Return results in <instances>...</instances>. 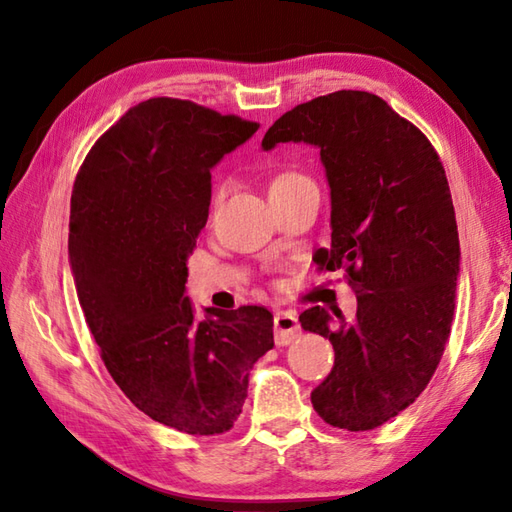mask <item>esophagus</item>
Listing matches in <instances>:
<instances>
[{"mask_svg": "<svg viewBox=\"0 0 512 512\" xmlns=\"http://www.w3.org/2000/svg\"><path fill=\"white\" fill-rule=\"evenodd\" d=\"M301 334L299 328V319L295 317L292 312H277L275 314V343L281 345H288L297 339Z\"/></svg>", "mask_w": 512, "mask_h": 512, "instance_id": "esophagus-1", "label": "esophagus"}]
</instances>
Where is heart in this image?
<instances>
[{
  "mask_svg": "<svg viewBox=\"0 0 512 512\" xmlns=\"http://www.w3.org/2000/svg\"><path fill=\"white\" fill-rule=\"evenodd\" d=\"M303 176H297V173H281V176H277L275 180H273V184H270V189H275V187H284V184H290V182H295V180H301ZM224 191H226V184H217L215 187V191H213V202H217L224 195Z\"/></svg>",
  "mask_w": 512,
  "mask_h": 512,
  "instance_id": "b5f03b06",
  "label": "heart"
}]
</instances>
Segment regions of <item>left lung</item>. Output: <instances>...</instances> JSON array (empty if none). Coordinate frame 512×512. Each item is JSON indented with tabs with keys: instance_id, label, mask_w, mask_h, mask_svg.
I'll list each match as a JSON object with an SVG mask.
<instances>
[{
	"instance_id": "obj_1",
	"label": "left lung",
	"mask_w": 512,
	"mask_h": 512,
	"mask_svg": "<svg viewBox=\"0 0 512 512\" xmlns=\"http://www.w3.org/2000/svg\"><path fill=\"white\" fill-rule=\"evenodd\" d=\"M321 149L330 184V248L321 270H343L356 292L345 319L321 306L301 328L330 339L334 367L312 391L332 427L369 431L416 400L447 345L460 239L447 173L429 138L376 94L341 90L277 118L262 147Z\"/></svg>"
}]
</instances>
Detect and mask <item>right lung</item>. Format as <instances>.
I'll list each match as a JSON object with an SVG mask.
<instances>
[{
    "label": "right lung",
    "mask_w": 512,
    "mask_h": 512,
    "mask_svg": "<svg viewBox=\"0 0 512 512\" xmlns=\"http://www.w3.org/2000/svg\"><path fill=\"white\" fill-rule=\"evenodd\" d=\"M257 129L158 96L96 140L72 189L70 266L107 372L151 420L191 436L233 427L248 372L275 345L266 308H206L195 319L184 295L211 169Z\"/></svg>",
    "instance_id": "obj_1"
}]
</instances>
